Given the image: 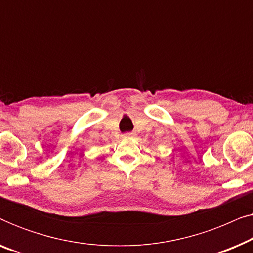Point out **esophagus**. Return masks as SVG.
I'll return each instance as SVG.
<instances>
[{
  "instance_id": "obj_1",
  "label": "esophagus",
  "mask_w": 253,
  "mask_h": 253,
  "mask_svg": "<svg viewBox=\"0 0 253 253\" xmlns=\"http://www.w3.org/2000/svg\"><path fill=\"white\" fill-rule=\"evenodd\" d=\"M132 136H133L132 132H126V133L122 134L123 138H129V137H132Z\"/></svg>"
}]
</instances>
